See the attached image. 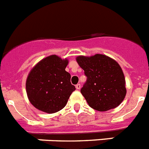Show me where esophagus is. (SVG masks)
<instances>
[{
  "mask_svg": "<svg viewBox=\"0 0 149 149\" xmlns=\"http://www.w3.org/2000/svg\"><path fill=\"white\" fill-rule=\"evenodd\" d=\"M76 89H80V88H81V85H80V84H77V85H76Z\"/></svg>",
  "mask_w": 149,
  "mask_h": 149,
  "instance_id": "obj_1",
  "label": "esophagus"
}]
</instances>
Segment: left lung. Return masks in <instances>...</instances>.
Here are the masks:
<instances>
[{"label":"left lung","instance_id":"obj_1","mask_svg":"<svg viewBox=\"0 0 149 149\" xmlns=\"http://www.w3.org/2000/svg\"><path fill=\"white\" fill-rule=\"evenodd\" d=\"M76 61L87 76L81 93L91 108L103 112L121 104L127 91L124 73L116 61L96 54L78 56Z\"/></svg>","mask_w":149,"mask_h":149}]
</instances>
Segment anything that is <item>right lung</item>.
Listing matches in <instances>:
<instances>
[{"mask_svg":"<svg viewBox=\"0 0 149 149\" xmlns=\"http://www.w3.org/2000/svg\"><path fill=\"white\" fill-rule=\"evenodd\" d=\"M67 64V59L52 55L32 68L26 80V91L29 101L37 109L55 113L66 106L76 90L70 74L65 70Z\"/></svg>","mask_w":149,"mask_h":149,"instance_id":"add662e5","label":"right lung"}]
</instances>
